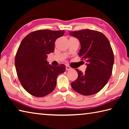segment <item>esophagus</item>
<instances>
[{"mask_svg":"<svg viewBox=\"0 0 129 129\" xmlns=\"http://www.w3.org/2000/svg\"><path fill=\"white\" fill-rule=\"evenodd\" d=\"M71 67H70L69 65H66V70L67 71H70L71 70Z\"/></svg>","mask_w":129,"mask_h":129,"instance_id":"esophagus-1","label":"esophagus"}]
</instances>
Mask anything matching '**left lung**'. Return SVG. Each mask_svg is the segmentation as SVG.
I'll list each match as a JSON object with an SVG mask.
<instances>
[{
    "label": "left lung",
    "mask_w": 129,
    "mask_h": 129,
    "mask_svg": "<svg viewBox=\"0 0 129 129\" xmlns=\"http://www.w3.org/2000/svg\"><path fill=\"white\" fill-rule=\"evenodd\" d=\"M69 34L79 40L78 54L88 62L85 72L76 69L78 77L71 83L72 88L82 95L94 94L105 86L112 75L114 54L110 42L103 34L94 30L83 29Z\"/></svg>",
    "instance_id": "left-lung-1"
}]
</instances>
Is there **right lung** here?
Masks as SVG:
<instances>
[{
	"label": "right lung",
	"mask_w": 129,
	"mask_h": 129,
	"mask_svg": "<svg viewBox=\"0 0 129 129\" xmlns=\"http://www.w3.org/2000/svg\"><path fill=\"white\" fill-rule=\"evenodd\" d=\"M64 30L41 29L32 32L21 41L15 58L17 77L23 88L30 94L42 97L52 92L56 80L65 66L48 64L47 55L54 52L57 39Z\"/></svg>",
	"instance_id": "right-lung-1"
}]
</instances>
